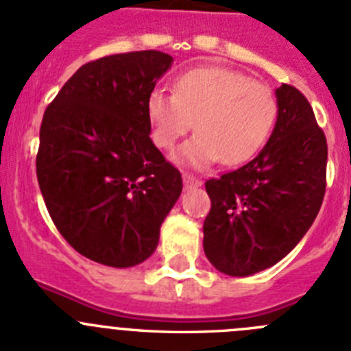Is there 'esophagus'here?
<instances>
[{
  "label": "esophagus",
  "mask_w": 351,
  "mask_h": 351,
  "mask_svg": "<svg viewBox=\"0 0 351 351\" xmlns=\"http://www.w3.org/2000/svg\"><path fill=\"white\" fill-rule=\"evenodd\" d=\"M184 185L185 187H197V185H201V180L197 178V176L191 175V173H184Z\"/></svg>",
  "instance_id": "esophagus-1"
}]
</instances>
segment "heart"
<instances>
[{
    "instance_id": "1",
    "label": "heart",
    "mask_w": 351,
    "mask_h": 351,
    "mask_svg": "<svg viewBox=\"0 0 351 351\" xmlns=\"http://www.w3.org/2000/svg\"><path fill=\"white\" fill-rule=\"evenodd\" d=\"M152 138L173 148L189 129L197 132L176 158L203 167L221 158L228 166L254 157L268 141L279 112L270 86L222 66H197L180 74L171 91L155 88L146 100Z\"/></svg>"
}]
</instances>
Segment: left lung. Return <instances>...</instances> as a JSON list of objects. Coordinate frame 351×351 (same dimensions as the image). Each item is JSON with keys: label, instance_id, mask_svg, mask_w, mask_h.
Returning a JSON list of instances; mask_svg holds the SVG:
<instances>
[{"label": "left lung", "instance_id": "1", "mask_svg": "<svg viewBox=\"0 0 351 351\" xmlns=\"http://www.w3.org/2000/svg\"><path fill=\"white\" fill-rule=\"evenodd\" d=\"M274 132L251 162L206 180L203 249L219 272L252 276L281 261L315 222L327 184V139L306 97L276 90Z\"/></svg>", "mask_w": 351, "mask_h": 351}]
</instances>
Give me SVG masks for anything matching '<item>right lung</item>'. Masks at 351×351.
<instances>
[{
  "label": "right lung",
  "instance_id": "right-lung-1",
  "mask_svg": "<svg viewBox=\"0 0 351 351\" xmlns=\"http://www.w3.org/2000/svg\"><path fill=\"white\" fill-rule=\"evenodd\" d=\"M160 51L83 65L47 106L36 178L54 226L88 260L127 268L157 249L182 175L150 139L146 100L171 66Z\"/></svg>",
  "mask_w": 351,
  "mask_h": 351
}]
</instances>
